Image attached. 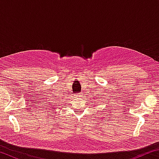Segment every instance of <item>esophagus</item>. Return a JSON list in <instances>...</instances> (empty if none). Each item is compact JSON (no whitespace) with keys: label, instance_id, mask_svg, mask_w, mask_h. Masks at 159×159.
Instances as JSON below:
<instances>
[{"label":"esophagus","instance_id":"34e87169","mask_svg":"<svg viewBox=\"0 0 159 159\" xmlns=\"http://www.w3.org/2000/svg\"><path fill=\"white\" fill-rule=\"evenodd\" d=\"M76 97H81V94H80V93L76 94Z\"/></svg>","mask_w":159,"mask_h":159}]
</instances>
